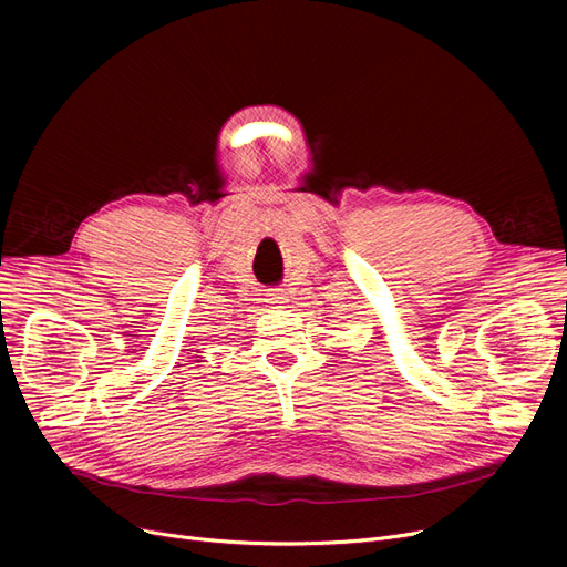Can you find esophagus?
Here are the masks:
<instances>
[{
	"instance_id": "obj_1",
	"label": "esophagus",
	"mask_w": 567,
	"mask_h": 567,
	"mask_svg": "<svg viewBox=\"0 0 567 567\" xmlns=\"http://www.w3.org/2000/svg\"><path fill=\"white\" fill-rule=\"evenodd\" d=\"M266 296H268V303H274V306H285L287 303V296L280 289H271Z\"/></svg>"
}]
</instances>
